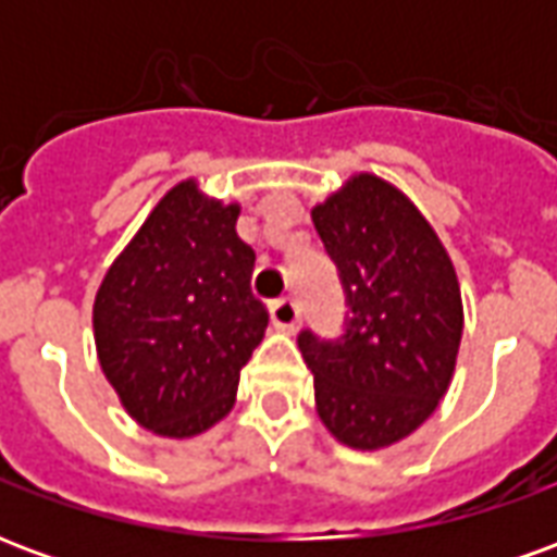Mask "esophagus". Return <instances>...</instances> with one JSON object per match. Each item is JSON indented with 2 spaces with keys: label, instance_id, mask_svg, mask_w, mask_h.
I'll return each instance as SVG.
<instances>
[{
  "label": "esophagus",
  "instance_id": "34e87169",
  "mask_svg": "<svg viewBox=\"0 0 557 557\" xmlns=\"http://www.w3.org/2000/svg\"><path fill=\"white\" fill-rule=\"evenodd\" d=\"M271 319L283 331H295V325H298V301L292 295H283L277 301H271Z\"/></svg>",
  "mask_w": 557,
  "mask_h": 557
}]
</instances>
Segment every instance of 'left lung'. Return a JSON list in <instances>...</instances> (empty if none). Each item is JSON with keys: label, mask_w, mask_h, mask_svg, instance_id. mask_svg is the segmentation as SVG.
<instances>
[{"label": "left lung", "mask_w": 557, "mask_h": 557, "mask_svg": "<svg viewBox=\"0 0 557 557\" xmlns=\"http://www.w3.org/2000/svg\"><path fill=\"white\" fill-rule=\"evenodd\" d=\"M313 226L349 310L337 337L298 334L315 409L343 444L387 447L450 385L462 337L456 271L418 208L375 175H355L315 206Z\"/></svg>", "instance_id": "1"}]
</instances>
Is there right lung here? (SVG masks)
Returning <instances> with one entry per match:
<instances>
[{"instance_id":"add662e5","label":"right lung","mask_w":557,"mask_h":557,"mask_svg":"<svg viewBox=\"0 0 557 557\" xmlns=\"http://www.w3.org/2000/svg\"><path fill=\"white\" fill-rule=\"evenodd\" d=\"M238 206L182 182L148 214L95 298L103 375L146 430L187 438L232 409L238 373L262 343L265 304Z\"/></svg>"}]
</instances>
